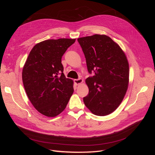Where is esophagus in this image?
<instances>
[{"mask_svg":"<svg viewBox=\"0 0 155 155\" xmlns=\"http://www.w3.org/2000/svg\"><path fill=\"white\" fill-rule=\"evenodd\" d=\"M74 83L76 84V85H80L81 83H82L83 82V80L82 79H74Z\"/></svg>","mask_w":155,"mask_h":155,"instance_id":"1","label":"esophagus"}]
</instances>
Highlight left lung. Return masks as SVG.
I'll return each instance as SVG.
<instances>
[{
	"instance_id": "left-lung-1",
	"label": "left lung",
	"mask_w": 155,
	"mask_h": 155,
	"mask_svg": "<svg viewBox=\"0 0 155 155\" xmlns=\"http://www.w3.org/2000/svg\"><path fill=\"white\" fill-rule=\"evenodd\" d=\"M86 59L88 94L84 104L94 114L106 116L122 101L129 85V68L120 46L105 35L95 34L78 39Z\"/></svg>"
}]
</instances>
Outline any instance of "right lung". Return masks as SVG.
<instances>
[{"label":"right lung","instance_id":"right-lung-1","mask_svg":"<svg viewBox=\"0 0 155 155\" xmlns=\"http://www.w3.org/2000/svg\"><path fill=\"white\" fill-rule=\"evenodd\" d=\"M76 39H48L35 45L22 69L25 89L40 113L55 117L64 110L74 92L73 81L63 74L61 58Z\"/></svg>","mask_w":155,"mask_h":155}]
</instances>
